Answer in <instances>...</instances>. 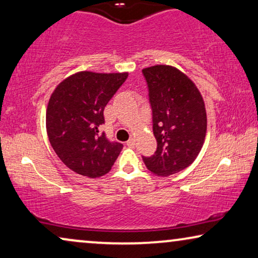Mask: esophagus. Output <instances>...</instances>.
<instances>
[{
  "instance_id": "34e87169",
  "label": "esophagus",
  "mask_w": 258,
  "mask_h": 258,
  "mask_svg": "<svg viewBox=\"0 0 258 258\" xmlns=\"http://www.w3.org/2000/svg\"><path fill=\"white\" fill-rule=\"evenodd\" d=\"M126 145H127L128 147H134L136 146V139H134V138H131L127 143H126Z\"/></svg>"
}]
</instances>
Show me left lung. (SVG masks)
Here are the masks:
<instances>
[{"mask_svg": "<svg viewBox=\"0 0 258 258\" xmlns=\"http://www.w3.org/2000/svg\"><path fill=\"white\" fill-rule=\"evenodd\" d=\"M152 107L157 151L143 157L150 172L168 176L194 162L205 143V101L186 75L170 65L143 70Z\"/></svg>", "mask_w": 258, "mask_h": 258, "instance_id": "obj_1", "label": "left lung"}]
</instances>
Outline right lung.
<instances>
[{"label":"right lung","mask_w":258,"mask_h":258,"mask_svg":"<svg viewBox=\"0 0 258 258\" xmlns=\"http://www.w3.org/2000/svg\"><path fill=\"white\" fill-rule=\"evenodd\" d=\"M122 74L81 71L64 79L50 97L46 132L63 164L88 177L108 173L122 144L100 133L104 108L127 78Z\"/></svg>","instance_id":"add662e5"}]
</instances>
